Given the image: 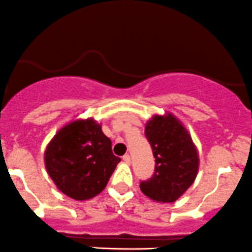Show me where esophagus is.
<instances>
[{"mask_svg":"<svg viewBox=\"0 0 252 252\" xmlns=\"http://www.w3.org/2000/svg\"><path fill=\"white\" fill-rule=\"evenodd\" d=\"M122 159H124L125 162H126V163H130V162H131V156L127 153V155L124 156V158H122Z\"/></svg>","mask_w":252,"mask_h":252,"instance_id":"34e87169","label":"esophagus"}]
</instances>
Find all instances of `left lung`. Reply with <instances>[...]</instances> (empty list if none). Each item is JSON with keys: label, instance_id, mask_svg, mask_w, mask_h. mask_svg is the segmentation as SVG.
I'll return each mask as SVG.
<instances>
[{"label": "left lung", "instance_id": "left-lung-1", "mask_svg": "<svg viewBox=\"0 0 252 252\" xmlns=\"http://www.w3.org/2000/svg\"><path fill=\"white\" fill-rule=\"evenodd\" d=\"M145 135L156 166L152 178L141 182V190L155 202H176L195 181L199 169L198 150L188 130L171 112L151 117Z\"/></svg>", "mask_w": 252, "mask_h": 252}]
</instances>
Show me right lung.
<instances>
[{"label": "right lung", "instance_id": "right-lung-1", "mask_svg": "<svg viewBox=\"0 0 252 252\" xmlns=\"http://www.w3.org/2000/svg\"><path fill=\"white\" fill-rule=\"evenodd\" d=\"M121 158L111 140L94 119L74 120L48 143L44 163L57 188L74 200L92 199L101 193Z\"/></svg>", "mask_w": 252, "mask_h": 252}]
</instances>
